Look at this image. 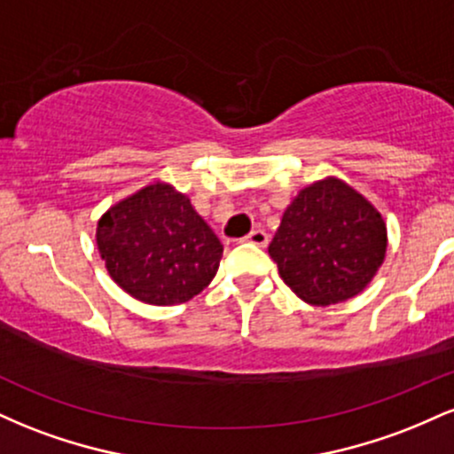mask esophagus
I'll return each instance as SVG.
<instances>
[{
    "instance_id": "obj_1",
    "label": "esophagus",
    "mask_w": 454,
    "mask_h": 454,
    "mask_svg": "<svg viewBox=\"0 0 454 454\" xmlns=\"http://www.w3.org/2000/svg\"><path fill=\"white\" fill-rule=\"evenodd\" d=\"M245 241L258 245V247H267V245H269V234L264 232V231H260V228H256V231H252V232L247 234V237H245Z\"/></svg>"
}]
</instances>
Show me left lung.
<instances>
[{
    "label": "left lung",
    "instance_id": "left-lung-1",
    "mask_svg": "<svg viewBox=\"0 0 454 454\" xmlns=\"http://www.w3.org/2000/svg\"><path fill=\"white\" fill-rule=\"evenodd\" d=\"M269 254L305 303H341L376 275L387 254V226L350 185L325 179L286 209Z\"/></svg>",
    "mask_w": 454,
    "mask_h": 454
}]
</instances>
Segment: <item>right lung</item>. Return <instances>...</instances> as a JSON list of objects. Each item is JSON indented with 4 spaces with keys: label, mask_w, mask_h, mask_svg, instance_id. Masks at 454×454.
Returning a JSON list of instances; mask_svg holds the SVG:
<instances>
[{
    "label": "right lung",
    "mask_w": 454,
    "mask_h": 454,
    "mask_svg": "<svg viewBox=\"0 0 454 454\" xmlns=\"http://www.w3.org/2000/svg\"><path fill=\"white\" fill-rule=\"evenodd\" d=\"M98 249L111 278L149 305L185 303L215 278L223 245L170 185L153 184L98 222Z\"/></svg>",
    "instance_id": "obj_1"
}]
</instances>
